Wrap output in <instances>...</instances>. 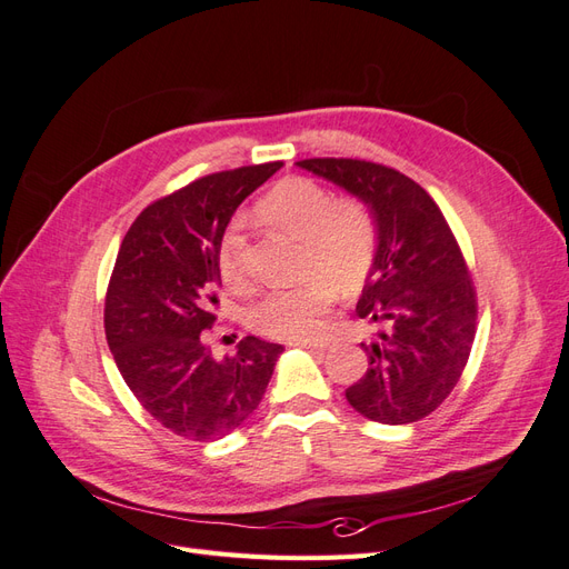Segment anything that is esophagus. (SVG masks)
<instances>
[{"instance_id":"esophagus-1","label":"esophagus","mask_w":569,"mask_h":569,"mask_svg":"<svg viewBox=\"0 0 569 569\" xmlns=\"http://www.w3.org/2000/svg\"><path fill=\"white\" fill-rule=\"evenodd\" d=\"M297 347L311 349V351H325L330 347V339H297Z\"/></svg>"}]
</instances>
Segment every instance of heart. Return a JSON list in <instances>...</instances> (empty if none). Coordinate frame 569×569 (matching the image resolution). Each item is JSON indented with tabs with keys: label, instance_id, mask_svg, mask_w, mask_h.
I'll use <instances>...</instances> for the list:
<instances>
[{
	"label": "heart",
	"instance_id": "1",
	"mask_svg": "<svg viewBox=\"0 0 569 569\" xmlns=\"http://www.w3.org/2000/svg\"><path fill=\"white\" fill-rule=\"evenodd\" d=\"M256 213L268 226L301 239V272L311 274L297 287L272 289L249 308L253 330L274 339H311L320 332L337 291H353L370 274L380 226L366 201L337 199L308 178H284L258 201ZM218 272L232 291L251 287L247 232L232 220L218 244Z\"/></svg>",
	"mask_w": 569,
	"mask_h": 569
}]
</instances>
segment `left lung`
Instances as JSON below:
<instances>
[{"instance_id": "8db88e82", "label": "left lung", "mask_w": 569, "mask_h": 569, "mask_svg": "<svg viewBox=\"0 0 569 569\" xmlns=\"http://www.w3.org/2000/svg\"><path fill=\"white\" fill-rule=\"evenodd\" d=\"M299 168L366 201L380 247L356 313L375 325L360 343L368 370L347 401L372 422L427 418L453 391L477 332V291L435 199L408 176L360 159H303Z\"/></svg>"}]
</instances>
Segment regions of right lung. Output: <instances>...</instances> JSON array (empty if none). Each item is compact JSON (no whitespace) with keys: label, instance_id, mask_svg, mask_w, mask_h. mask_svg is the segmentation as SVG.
<instances>
[{"label":"right lung","instance_id":"right-lung-1","mask_svg":"<svg viewBox=\"0 0 569 569\" xmlns=\"http://www.w3.org/2000/svg\"><path fill=\"white\" fill-rule=\"evenodd\" d=\"M282 161L222 170L149 203L134 218L107 289L104 330L116 366L149 416L192 441H216L261 403L280 343L244 337L216 358L218 244L237 206Z\"/></svg>","mask_w":569,"mask_h":569}]
</instances>
